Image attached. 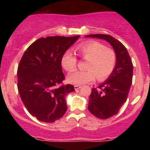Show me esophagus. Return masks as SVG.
Here are the masks:
<instances>
[{
  "label": "esophagus",
  "instance_id": "34e87169",
  "mask_svg": "<svg viewBox=\"0 0 150 150\" xmlns=\"http://www.w3.org/2000/svg\"><path fill=\"white\" fill-rule=\"evenodd\" d=\"M82 87L80 86H74V88H75V90H77V89H79V88H81Z\"/></svg>",
  "mask_w": 150,
  "mask_h": 150
}]
</instances>
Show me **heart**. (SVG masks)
Segmentation results:
<instances>
[{"instance_id":"obj_1","label":"heart","mask_w":150,"mask_h":150,"mask_svg":"<svg viewBox=\"0 0 150 150\" xmlns=\"http://www.w3.org/2000/svg\"><path fill=\"white\" fill-rule=\"evenodd\" d=\"M76 52L84 60H86V71H76L67 76L71 84L80 85L90 83L95 80L104 81L111 76L116 66L117 56L114 51L107 49L104 44L97 41H88L76 47ZM77 59L71 52H65L61 60V64L66 71L72 72L76 67Z\"/></svg>"}]
</instances>
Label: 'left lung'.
Returning <instances> with one entry per match:
<instances>
[{
    "label": "left lung",
    "mask_w": 150,
    "mask_h": 150,
    "mask_svg": "<svg viewBox=\"0 0 150 150\" xmlns=\"http://www.w3.org/2000/svg\"><path fill=\"white\" fill-rule=\"evenodd\" d=\"M87 38H96L107 41L114 50L117 62L114 71L98 88L91 89L88 109L98 119L107 120L116 115L128 98L133 76V64L124 45L108 34H91Z\"/></svg>",
    "instance_id": "1"
}]
</instances>
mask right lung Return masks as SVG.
Masks as SVG:
<instances>
[{
    "label": "right lung",
    "instance_id": "right-lung-1",
    "mask_svg": "<svg viewBox=\"0 0 150 150\" xmlns=\"http://www.w3.org/2000/svg\"><path fill=\"white\" fill-rule=\"evenodd\" d=\"M79 36L41 38L27 49L18 70V92L30 115L44 122L59 120L67 111L66 95L74 86L63 85L61 60Z\"/></svg>",
    "mask_w": 150,
    "mask_h": 150
}]
</instances>
